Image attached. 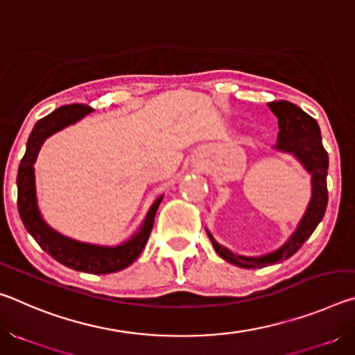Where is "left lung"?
I'll return each instance as SVG.
<instances>
[{
    "label": "left lung",
    "mask_w": 355,
    "mask_h": 355,
    "mask_svg": "<svg viewBox=\"0 0 355 355\" xmlns=\"http://www.w3.org/2000/svg\"><path fill=\"white\" fill-rule=\"evenodd\" d=\"M268 106L274 112V116H277L279 119L280 131L277 136V144L274 147L279 152L291 153L294 158L300 161V164L307 169V172L311 173V199L293 235L288 238V241L282 248L268 255L243 257L233 254V252L216 241L211 233L207 230L213 243V248L218 252L219 257L224 258L228 263L235 264V266L245 269L264 268L268 264L288 260L291 255L296 254L321 222L324 213H326L329 199V156L322 146L320 125H318L313 117L304 112L299 106L290 103V101H271V103H268Z\"/></svg>",
    "instance_id": "1"
}]
</instances>
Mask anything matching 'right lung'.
Segmentation results:
<instances>
[{"label": "right lung", "instance_id": "add662e5", "mask_svg": "<svg viewBox=\"0 0 355 355\" xmlns=\"http://www.w3.org/2000/svg\"><path fill=\"white\" fill-rule=\"evenodd\" d=\"M92 111V107L87 105L61 106L34 125L31 135L28 137L25 156L21 158L19 166V175H17L19 199H17V203H19L20 218L29 235L37 241V244L48 255H51L56 261L62 263L64 266L75 269V271L89 274H111L130 266L141 255L142 249L146 248L148 241L150 232L153 228L156 209H158L161 200H163V196L153 202V205L150 207L147 216L142 220L139 230L128 241L107 248V245L75 241V239L53 230L42 218L37 207V194H35L34 163L37 159L42 144L45 142L46 137L78 122V120H81Z\"/></svg>", "mask_w": 355, "mask_h": 355}]
</instances>
